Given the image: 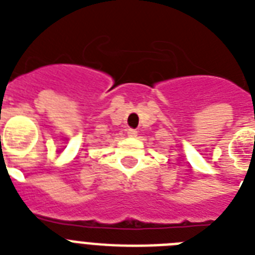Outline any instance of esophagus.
Segmentation results:
<instances>
[{"mask_svg": "<svg viewBox=\"0 0 255 255\" xmlns=\"http://www.w3.org/2000/svg\"><path fill=\"white\" fill-rule=\"evenodd\" d=\"M127 135L131 136V137H135V136L137 135V131H136V129H132V128H128Z\"/></svg>", "mask_w": 255, "mask_h": 255, "instance_id": "obj_1", "label": "esophagus"}]
</instances>
